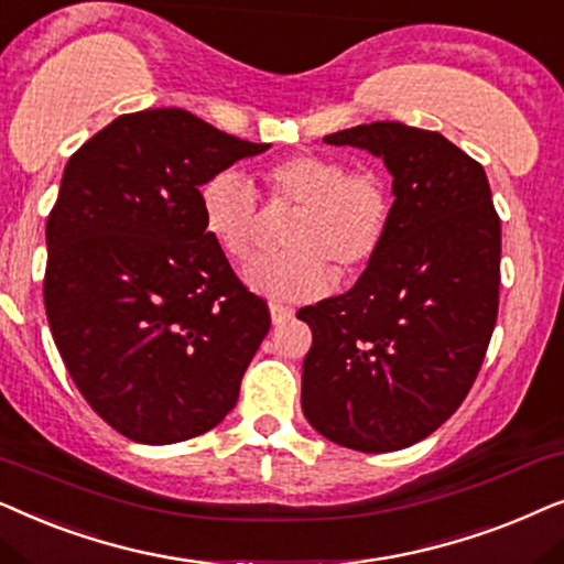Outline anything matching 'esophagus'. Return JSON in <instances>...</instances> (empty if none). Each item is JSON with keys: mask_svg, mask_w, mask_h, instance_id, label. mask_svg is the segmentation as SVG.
Instances as JSON below:
<instances>
[{"mask_svg": "<svg viewBox=\"0 0 564 564\" xmlns=\"http://www.w3.org/2000/svg\"><path fill=\"white\" fill-rule=\"evenodd\" d=\"M291 317H294V310H291V306L278 304V302L270 304V319H273V325H281V322H289Z\"/></svg>", "mask_w": 564, "mask_h": 564, "instance_id": "34e87169", "label": "esophagus"}]
</instances>
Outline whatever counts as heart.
I'll return each instance as SVG.
<instances>
[{
	"mask_svg": "<svg viewBox=\"0 0 564 564\" xmlns=\"http://www.w3.org/2000/svg\"><path fill=\"white\" fill-rule=\"evenodd\" d=\"M268 198L294 204L283 227L286 250L254 258L245 283L270 299L304 302L325 294L333 273L348 281L377 260L392 227L394 198L377 170H348L340 156L294 154L262 170ZM200 219L231 260L258 242V195L237 170L216 172L200 185Z\"/></svg>",
	"mask_w": 564,
	"mask_h": 564,
	"instance_id": "obj_1",
	"label": "heart"
}]
</instances>
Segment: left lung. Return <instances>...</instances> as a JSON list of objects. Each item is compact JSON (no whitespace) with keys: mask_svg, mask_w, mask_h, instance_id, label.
Listing matches in <instances>:
<instances>
[{"mask_svg":"<svg viewBox=\"0 0 564 564\" xmlns=\"http://www.w3.org/2000/svg\"><path fill=\"white\" fill-rule=\"evenodd\" d=\"M384 160L394 214L377 260L312 327L302 410L352 452L408 448L454 415L498 319L500 219L482 164L435 131L377 120L322 139Z\"/></svg>","mask_w":564,"mask_h":564,"instance_id":"1","label":"left lung"}]
</instances>
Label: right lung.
<instances>
[{
  "instance_id": "right-lung-1",
  "label": "right lung",
  "mask_w": 564,
  "mask_h": 564,
  "mask_svg": "<svg viewBox=\"0 0 564 564\" xmlns=\"http://www.w3.org/2000/svg\"><path fill=\"white\" fill-rule=\"evenodd\" d=\"M270 144L193 112L118 116L66 162L46 224L43 302L66 371L137 444L212 431L270 329L200 219V185Z\"/></svg>"
}]
</instances>
